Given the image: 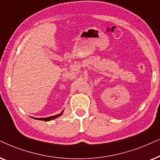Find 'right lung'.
I'll return each instance as SVG.
<instances>
[{
    "label": "right lung",
    "instance_id": "obj_1",
    "mask_svg": "<svg viewBox=\"0 0 160 160\" xmlns=\"http://www.w3.org/2000/svg\"><path fill=\"white\" fill-rule=\"evenodd\" d=\"M63 112V111L61 112V113H59V114H57V115H55V116H53L48 117V118H35V119H37V120H40V121H51V120H52V119H55V118H58V117L60 116L61 115H62Z\"/></svg>",
    "mask_w": 160,
    "mask_h": 160
}]
</instances>
